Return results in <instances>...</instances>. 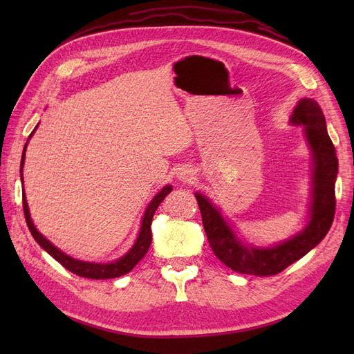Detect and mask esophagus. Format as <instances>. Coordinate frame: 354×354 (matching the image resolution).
<instances>
[{
  "label": "esophagus",
  "mask_w": 354,
  "mask_h": 354,
  "mask_svg": "<svg viewBox=\"0 0 354 354\" xmlns=\"http://www.w3.org/2000/svg\"><path fill=\"white\" fill-rule=\"evenodd\" d=\"M180 178L183 181H190L192 180V174L189 173V171H183V173H180Z\"/></svg>",
  "instance_id": "esophagus-1"
}]
</instances>
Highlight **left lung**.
Listing matches in <instances>:
<instances>
[{
	"label": "left lung",
	"instance_id": "left-lung-1",
	"mask_svg": "<svg viewBox=\"0 0 354 354\" xmlns=\"http://www.w3.org/2000/svg\"><path fill=\"white\" fill-rule=\"evenodd\" d=\"M291 122L304 125L315 164L312 211H310V221L303 232L273 248L245 246L234 236L218 209L214 208L205 196L201 194L195 195L211 250L220 261L238 273L254 276L281 273L288 266L313 250L326 236L334 221L338 159L335 147L326 131L324 112L316 100L303 99L294 109Z\"/></svg>",
	"mask_w": 354,
	"mask_h": 354
}]
</instances>
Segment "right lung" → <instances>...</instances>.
Wrapping results in <instances>:
<instances>
[{"instance_id": "obj_1", "label": "right lung", "mask_w": 354, "mask_h": 354, "mask_svg": "<svg viewBox=\"0 0 354 354\" xmlns=\"http://www.w3.org/2000/svg\"><path fill=\"white\" fill-rule=\"evenodd\" d=\"M37 128V127H35ZM34 134V131L30 133V136ZM29 136V137H30ZM28 145V143H26ZM26 145L24 147V153H22V162H20V171L24 168L25 164V152H26ZM173 190L171 186H165L159 194L153 198V201L149 203V207L143 216V221H142V229L140 233H138V238L134 243L133 248L128 251L122 259H120L118 261L109 263V264H94V263H84L80 260H75L72 257L63 254L62 251H59L55 245L51 242H48L42 234L35 229L34 223L30 220L29 216V209H28V203L25 199V194H24V212H25V218H26V224L29 227V232L34 239L44 248L53 259L57 260L65 269H68L69 272L78 274L81 277H88V279H112V277H120L128 272L133 270V267L140 261L143 257L146 255L149 246L152 243V230H151V224H152V218L153 214L158 209L159 203L165 199V196Z\"/></svg>"}]
</instances>
